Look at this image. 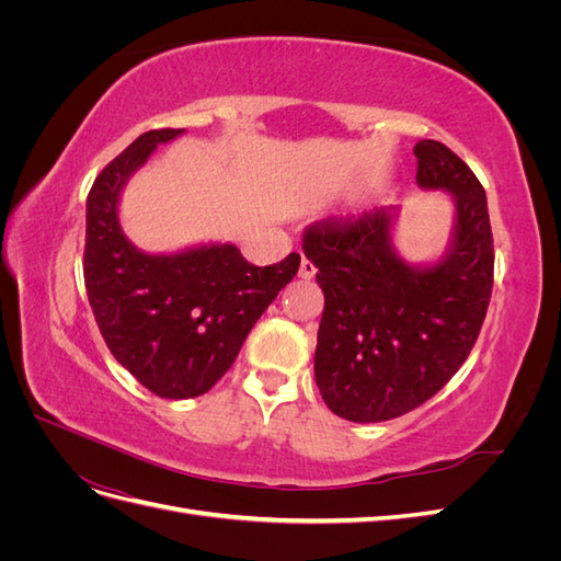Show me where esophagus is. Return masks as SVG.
<instances>
[{"label": "esophagus", "instance_id": "esophagus-1", "mask_svg": "<svg viewBox=\"0 0 561 561\" xmlns=\"http://www.w3.org/2000/svg\"><path fill=\"white\" fill-rule=\"evenodd\" d=\"M299 276H301L304 280H311V278L316 276V266H313V262H309L307 257H301V264H299Z\"/></svg>", "mask_w": 561, "mask_h": 561}]
</instances>
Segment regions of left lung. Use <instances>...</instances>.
I'll list each match as a JSON object with an SVG mask.
<instances>
[{"label":"left lung","mask_w":561,"mask_h":561,"mask_svg":"<svg viewBox=\"0 0 561 561\" xmlns=\"http://www.w3.org/2000/svg\"><path fill=\"white\" fill-rule=\"evenodd\" d=\"M414 154L416 184L445 192L454 206L449 243L437 260L402 257L400 206L304 236V254L325 295L316 383L330 410L355 423L412 412L456 375L480 334L494 283L482 184L443 142L421 140Z\"/></svg>","instance_id":"1"}]
</instances>
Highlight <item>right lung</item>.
<instances>
[{
    "instance_id": "add662e5",
    "label": "right lung",
    "mask_w": 561,
    "mask_h": 561,
    "mask_svg": "<svg viewBox=\"0 0 561 561\" xmlns=\"http://www.w3.org/2000/svg\"><path fill=\"white\" fill-rule=\"evenodd\" d=\"M182 133H142L95 178L83 250V280L107 348L165 400L208 393L299 268L297 252L278 264L254 266L233 243L149 254L128 241L118 219L124 186L159 145Z\"/></svg>"
}]
</instances>
